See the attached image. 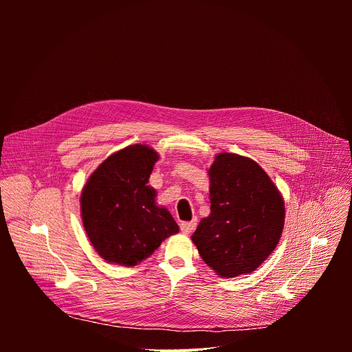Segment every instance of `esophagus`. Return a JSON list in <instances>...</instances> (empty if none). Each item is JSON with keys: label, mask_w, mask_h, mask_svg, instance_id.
Wrapping results in <instances>:
<instances>
[{"label": "esophagus", "mask_w": 352, "mask_h": 352, "mask_svg": "<svg viewBox=\"0 0 352 352\" xmlns=\"http://www.w3.org/2000/svg\"><path fill=\"white\" fill-rule=\"evenodd\" d=\"M179 228H181V231H182L184 234H190V232H193L195 228H196V220L184 221V223H181Z\"/></svg>", "instance_id": "esophagus-1"}]
</instances>
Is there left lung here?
Returning a JSON list of instances; mask_svg holds the SVG:
<instances>
[{"label":"left lung","mask_w":352,"mask_h":352,"mask_svg":"<svg viewBox=\"0 0 352 352\" xmlns=\"http://www.w3.org/2000/svg\"><path fill=\"white\" fill-rule=\"evenodd\" d=\"M210 214L190 236L205 263L221 277L256 270L277 246L284 200L252 159L220 153L209 168Z\"/></svg>","instance_id":"obj_1"}]
</instances>
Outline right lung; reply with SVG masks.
I'll return each instance as SVG.
<instances>
[{
  "label": "right lung",
  "mask_w": 352,
  "mask_h": 352,
  "mask_svg": "<svg viewBox=\"0 0 352 352\" xmlns=\"http://www.w3.org/2000/svg\"><path fill=\"white\" fill-rule=\"evenodd\" d=\"M157 160L152 147L128 146L109 156L83 186V227L109 263L135 266L179 231L170 212L156 205V189L147 185Z\"/></svg>",
  "instance_id": "1"
}]
</instances>
